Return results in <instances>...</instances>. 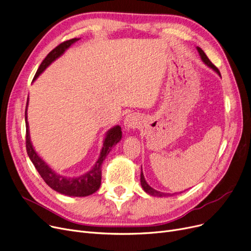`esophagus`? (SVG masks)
<instances>
[{
    "label": "esophagus",
    "mask_w": 251,
    "mask_h": 251,
    "mask_svg": "<svg viewBox=\"0 0 251 251\" xmlns=\"http://www.w3.org/2000/svg\"><path fill=\"white\" fill-rule=\"evenodd\" d=\"M139 123H140V122H139L138 115L135 114V113H130V114H128V115L126 117L124 125H125L126 129H130V128L137 127L138 125H139Z\"/></svg>",
    "instance_id": "obj_1"
}]
</instances>
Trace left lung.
<instances>
[{"mask_svg": "<svg viewBox=\"0 0 251 251\" xmlns=\"http://www.w3.org/2000/svg\"><path fill=\"white\" fill-rule=\"evenodd\" d=\"M196 49H197V51H198V53H199V55H200V58H201V60L204 62V64L205 65H207L209 68H211L214 73H217L220 76H221V74H220V71H219V69L214 66L211 62H210V60L209 59L207 58V56L205 55V53L202 51V49L201 48H199V47H196ZM142 170V169H141ZM140 181H141V186H142V188H143V190L145 191L146 193H148L149 195H152V196H157V197H165V196H172V194H169V193H163V192H160V191H157V190H155V189H153L151 186H149L148 185V183L146 182V180H145V177H144V175H143V172L141 171V178H140Z\"/></svg>", "mask_w": 251, "mask_h": 251, "instance_id": "obj_1", "label": "left lung"}]
</instances>
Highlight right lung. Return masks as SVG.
<instances>
[{
  "label": "right lung",
  "mask_w": 251,
  "mask_h": 251,
  "mask_svg": "<svg viewBox=\"0 0 251 251\" xmlns=\"http://www.w3.org/2000/svg\"><path fill=\"white\" fill-rule=\"evenodd\" d=\"M79 39H71L69 41L63 42L59 46H57L55 49H53L47 57L44 59L41 63L37 74H35L33 80L37 79L39 75L43 71L49 66L52 62H54L56 59H58L68 48L77 42ZM27 107H28V98L26 102V108H25V126H26V151L28 154V157L33 163L34 168L37 169L43 180L46 184L51 187L56 192L61 193L67 196H74V197H85L89 196L100 188L101 185V168L102 163L105 160L106 156L111 151V148L115 146L117 143L122 140V127L119 126H115L111 127L108 132L106 133L105 139L103 141V147L100 152V156L98 160L95 162L93 168L83 174L77 176H64L62 175L57 174L54 170H52L49 165L46 163L40 156L39 154L35 152L29 136V126L27 122Z\"/></svg>",
  "instance_id": "right-lung-1"
}]
</instances>
